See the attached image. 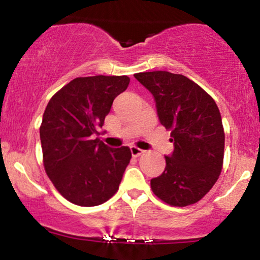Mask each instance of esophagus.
<instances>
[{
	"label": "esophagus",
	"instance_id": "1",
	"mask_svg": "<svg viewBox=\"0 0 260 260\" xmlns=\"http://www.w3.org/2000/svg\"><path fill=\"white\" fill-rule=\"evenodd\" d=\"M130 151H131V154H133V157H139V155H141L143 152H145L143 149L136 147V146H131Z\"/></svg>",
	"mask_w": 260,
	"mask_h": 260
}]
</instances>
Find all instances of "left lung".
<instances>
[{
	"label": "left lung",
	"instance_id": "1",
	"mask_svg": "<svg viewBox=\"0 0 260 260\" xmlns=\"http://www.w3.org/2000/svg\"><path fill=\"white\" fill-rule=\"evenodd\" d=\"M153 96L160 124L170 130L174 151L152 191L174 207L198 202L221 173L225 135L215 101L196 82L169 72L134 75Z\"/></svg>",
	"mask_w": 260,
	"mask_h": 260
}]
</instances>
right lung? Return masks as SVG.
Returning a JSON list of instances; mask_svg holds the SVG:
<instances>
[{
	"label": "right lung",
	"mask_w": 260,
	"mask_h": 260,
	"mask_svg": "<svg viewBox=\"0 0 260 260\" xmlns=\"http://www.w3.org/2000/svg\"><path fill=\"white\" fill-rule=\"evenodd\" d=\"M129 82L126 75L76 78L46 107L40 126L45 170L69 202L99 206L118 191L130 163V148H111L99 137L93 139Z\"/></svg>",
	"instance_id": "add662e5"
}]
</instances>
